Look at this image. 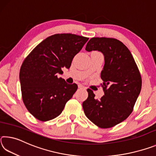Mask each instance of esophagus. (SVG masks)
Returning <instances> with one entry per match:
<instances>
[{
	"mask_svg": "<svg viewBox=\"0 0 156 156\" xmlns=\"http://www.w3.org/2000/svg\"><path fill=\"white\" fill-rule=\"evenodd\" d=\"M78 88H80V89H86L85 87H84L83 85H82V84H79V85H78Z\"/></svg>",
	"mask_w": 156,
	"mask_h": 156,
	"instance_id": "esophagus-1",
	"label": "esophagus"
}]
</instances>
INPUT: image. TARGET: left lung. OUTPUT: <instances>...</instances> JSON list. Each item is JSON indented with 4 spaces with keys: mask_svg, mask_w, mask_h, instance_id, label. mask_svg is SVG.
Wrapping results in <instances>:
<instances>
[{
    "mask_svg": "<svg viewBox=\"0 0 156 156\" xmlns=\"http://www.w3.org/2000/svg\"><path fill=\"white\" fill-rule=\"evenodd\" d=\"M86 51H98L104 55L100 76L105 95L100 100L88 89L83 107L88 119L100 128H110L122 122L133 111L142 87L141 76L131 53L115 38H92Z\"/></svg>",
    "mask_w": 156,
    "mask_h": 156,
    "instance_id": "8db88e82",
    "label": "left lung"
}]
</instances>
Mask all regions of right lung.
Instances as JSON below:
<instances>
[{"label": "right lung", "instance_id": "right-lung-1", "mask_svg": "<svg viewBox=\"0 0 156 156\" xmlns=\"http://www.w3.org/2000/svg\"><path fill=\"white\" fill-rule=\"evenodd\" d=\"M88 38L72 34H58L38 44L23 62L20 83L23 102L36 119L48 121L58 116L78 89L58 74L69 69L72 60Z\"/></svg>", "mask_w": 156, "mask_h": 156}]
</instances>
